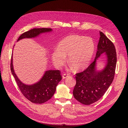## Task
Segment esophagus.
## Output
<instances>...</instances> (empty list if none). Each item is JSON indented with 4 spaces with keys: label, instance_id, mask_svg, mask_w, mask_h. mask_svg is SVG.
Masks as SVG:
<instances>
[{
    "label": "esophagus",
    "instance_id": "34e87169",
    "mask_svg": "<svg viewBox=\"0 0 128 128\" xmlns=\"http://www.w3.org/2000/svg\"><path fill=\"white\" fill-rule=\"evenodd\" d=\"M68 77V74H64L62 76V78H63V79H65L66 78H67Z\"/></svg>",
    "mask_w": 128,
    "mask_h": 128
}]
</instances>
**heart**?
I'll list each match as a JSON object with an SVG mask.
<instances>
[{"instance_id": "heart-1", "label": "heart", "mask_w": 128, "mask_h": 128, "mask_svg": "<svg viewBox=\"0 0 128 128\" xmlns=\"http://www.w3.org/2000/svg\"><path fill=\"white\" fill-rule=\"evenodd\" d=\"M95 44L92 38L79 35H70L60 42L57 50L51 54L52 61L57 68H61L68 56L69 63L76 71L82 70L88 65L94 52Z\"/></svg>"}]
</instances>
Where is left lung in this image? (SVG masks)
I'll return each instance as SVG.
<instances>
[{
	"mask_svg": "<svg viewBox=\"0 0 128 128\" xmlns=\"http://www.w3.org/2000/svg\"><path fill=\"white\" fill-rule=\"evenodd\" d=\"M100 39L94 61L84 71L76 74V83L73 90L74 97L84 105L98 101L112 84L115 74L116 53L114 44L100 31ZM102 53L106 62L101 70H96V62Z\"/></svg>",
	"mask_w": 128,
	"mask_h": 128,
	"instance_id": "obj_1",
	"label": "left lung"
}]
</instances>
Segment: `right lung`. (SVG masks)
Masks as SVG:
<instances>
[{
	"mask_svg": "<svg viewBox=\"0 0 128 128\" xmlns=\"http://www.w3.org/2000/svg\"><path fill=\"white\" fill-rule=\"evenodd\" d=\"M51 28H34L21 34L17 42L24 38H34L42 33L52 32ZM12 54L10 63L12 74L23 95L33 103L42 104L50 100L54 95L59 82L62 80L60 70H49L44 72L43 76L37 82L28 85L23 83L16 76L12 64Z\"/></svg>",
	"mask_w": 128,
	"mask_h": 128,
	"instance_id": "add662e5",
	"label": "right lung"
}]
</instances>
